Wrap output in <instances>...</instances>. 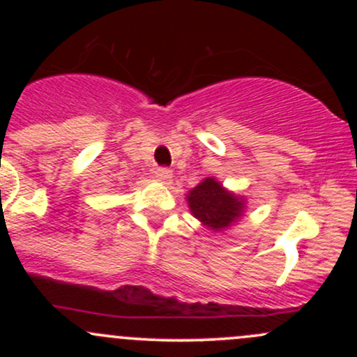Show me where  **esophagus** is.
Segmentation results:
<instances>
[{"mask_svg":"<svg viewBox=\"0 0 357 357\" xmlns=\"http://www.w3.org/2000/svg\"><path fill=\"white\" fill-rule=\"evenodd\" d=\"M155 178H158L159 181L167 183L173 178V171H171L169 167H158V169H155Z\"/></svg>","mask_w":357,"mask_h":357,"instance_id":"obj_1","label":"esophagus"}]
</instances>
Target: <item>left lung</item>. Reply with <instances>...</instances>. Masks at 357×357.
<instances>
[{"instance_id": "8db88e82", "label": "left lung", "mask_w": 357, "mask_h": 357, "mask_svg": "<svg viewBox=\"0 0 357 357\" xmlns=\"http://www.w3.org/2000/svg\"><path fill=\"white\" fill-rule=\"evenodd\" d=\"M191 213L211 230L228 227L241 215L243 203L236 196L221 188L213 178L204 179L188 195Z\"/></svg>"}]
</instances>
